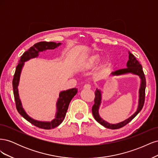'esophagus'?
<instances>
[{"mask_svg":"<svg viewBox=\"0 0 158 158\" xmlns=\"http://www.w3.org/2000/svg\"><path fill=\"white\" fill-rule=\"evenodd\" d=\"M91 88V85L89 84H85L84 86V89H89Z\"/></svg>","mask_w":158,"mask_h":158,"instance_id":"esophagus-1","label":"esophagus"}]
</instances>
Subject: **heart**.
<instances>
[{
    "label": "heart",
    "instance_id": "b5f03b06",
    "mask_svg": "<svg viewBox=\"0 0 158 158\" xmlns=\"http://www.w3.org/2000/svg\"><path fill=\"white\" fill-rule=\"evenodd\" d=\"M99 60V56L97 55H88L81 58L78 62L79 66L83 69H89L97 63Z\"/></svg>",
    "mask_w": 158,
    "mask_h": 158
}]
</instances>
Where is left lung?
Masks as SVG:
<instances>
[{"mask_svg": "<svg viewBox=\"0 0 158 158\" xmlns=\"http://www.w3.org/2000/svg\"><path fill=\"white\" fill-rule=\"evenodd\" d=\"M131 73L132 74L138 75L140 78V86L139 89V99H138V106L136 111L134 113L132 116L126 119L124 121H122L117 124H111L108 122L104 121L103 118H101L99 114V109L100 105L102 103V91L100 89H96L95 92V99H94V105L92 107V113L95 121L98 122L100 125H103L106 128H111V129H118L124 126H125L127 124L131 121L139 113L143 106H144V100H145V89H146V78L144 74V72L142 70V66L138 62L136 57L132 53L128 51V60L127 63V68L116 70L111 74L112 76H121L123 74H127Z\"/></svg>", "mask_w": 158, "mask_h": 158, "instance_id": "1", "label": "left lung"}]
</instances>
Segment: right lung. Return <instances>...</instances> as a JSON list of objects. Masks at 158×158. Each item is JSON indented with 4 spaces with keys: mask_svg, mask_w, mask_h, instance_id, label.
Instances as JSON below:
<instances>
[{
    "mask_svg": "<svg viewBox=\"0 0 158 158\" xmlns=\"http://www.w3.org/2000/svg\"><path fill=\"white\" fill-rule=\"evenodd\" d=\"M61 45V43L55 42H46L42 41L35 44L34 45L31 47L23 54L21 56V58L19 60V63L16 66L15 73L14 75V78L12 80V86H13V92L14 99H15L16 106L18 113L24 118L25 119L31 123L32 125H35L37 127H39L44 129H52L56 127H58L60 124L63 121L65 118L67 109L69 108V103L70 101L74 98V95L77 94V88H72L66 91H62L59 94V97L56 102V113L55 114V118L52 120L51 122H45L35 120V119L30 117L25 111V110L22 107V105L21 103V100L19 97L18 86L20 81V77L21 74V72L24 63L31 59L36 58L39 56L40 52L45 51L47 49H55Z\"/></svg>",
    "mask_w": 158,
    "mask_h": 158,
    "instance_id": "1",
    "label": "right lung"
}]
</instances>
